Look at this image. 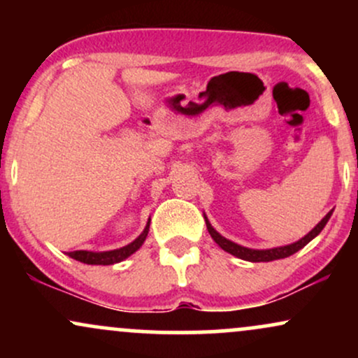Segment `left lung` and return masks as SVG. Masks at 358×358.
<instances>
[{
    "label": "left lung",
    "mask_w": 358,
    "mask_h": 358,
    "mask_svg": "<svg viewBox=\"0 0 358 358\" xmlns=\"http://www.w3.org/2000/svg\"><path fill=\"white\" fill-rule=\"evenodd\" d=\"M331 213H334V210L328 212L327 215H324L323 219H322V222H318V224L315 225V229H311V231L308 232L305 237H301V239H299V241L293 242V244H289V245H281V248H273V249H249V248H244V245L236 244V242L225 239L224 236H220V234L212 227L210 222H208L207 217H205V224H207L208 234H210V236H212V239L215 241L217 244H219L220 248L225 250V252L232 254V256H236V257H239V259H244V261L269 262V261H276V259H285V257L293 256V254L298 252L299 249L305 248L308 242L313 241L315 237L323 231V227H324V225H327V222L330 220Z\"/></svg>",
    "instance_id": "left-lung-1"
}]
</instances>
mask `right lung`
Returning a JSON list of instances; mask_svg holds the SVG:
<instances>
[{"label": "right lung", "mask_w": 358, "mask_h": 358, "mask_svg": "<svg viewBox=\"0 0 358 358\" xmlns=\"http://www.w3.org/2000/svg\"><path fill=\"white\" fill-rule=\"evenodd\" d=\"M148 232H150V220H148L145 231H143L139 236L134 239L131 244L124 245V248H119L114 250H106V252H90V250H73V252H69V256L76 261L84 262V264H96V266H110L116 264V262L124 261L126 257H129L131 254H134L136 250L141 248L143 242L146 241Z\"/></svg>", "instance_id": "right-lung-1"}]
</instances>
